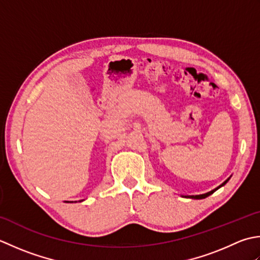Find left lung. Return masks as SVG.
Segmentation results:
<instances>
[{
  "label": "left lung",
  "instance_id": "8db88e82",
  "mask_svg": "<svg viewBox=\"0 0 260 260\" xmlns=\"http://www.w3.org/2000/svg\"><path fill=\"white\" fill-rule=\"evenodd\" d=\"M231 178V176L229 177V178H226L225 181L222 183L221 185H219L218 187L216 188H214V189H212V190H210V192H208V193H204V194H200V195H182L183 198H186V199H193V200H202V199H205V198H208V197H210L211 194H213L216 189H219L220 187H222V186H224V185L229 182V179Z\"/></svg>",
  "mask_w": 260,
  "mask_h": 260
}]
</instances>
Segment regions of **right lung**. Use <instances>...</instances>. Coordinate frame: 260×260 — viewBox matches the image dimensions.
Returning <instances> with one entry per match:
<instances>
[{
	"mask_svg": "<svg viewBox=\"0 0 260 260\" xmlns=\"http://www.w3.org/2000/svg\"><path fill=\"white\" fill-rule=\"evenodd\" d=\"M82 201H83V200H82ZM82 201H79V202H82ZM66 202H67V201H66ZM71 203H72V202H71Z\"/></svg>",
	"mask_w": 260,
	"mask_h": 260,
	"instance_id": "1",
	"label": "right lung"
}]
</instances>
